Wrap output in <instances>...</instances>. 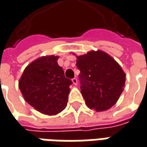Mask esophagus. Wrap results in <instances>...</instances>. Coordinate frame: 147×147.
Here are the masks:
<instances>
[{"mask_svg":"<svg viewBox=\"0 0 147 147\" xmlns=\"http://www.w3.org/2000/svg\"><path fill=\"white\" fill-rule=\"evenodd\" d=\"M72 83H73L75 85H76V84H78V80H77V79L76 78V77L72 79Z\"/></svg>","mask_w":147,"mask_h":147,"instance_id":"1","label":"esophagus"}]
</instances>
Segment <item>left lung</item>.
Instances as JSON below:
<instances>
[{
	"label": "left lung",
	"instance_id": "obj_1",
	"mask_svg": "<svg viewBox=\"0 0 147 147\" xmlns=\"http://www.w3.org/2000/svg\"><path fill=\"white\" fill-rule=\"evenodd\" d=\"M76 58L80 90L86 105L96 111L111 108L124 90L125 73L121 67L102 50L90 51Z\"/></svg>",
	"mask_w": 147,
	"mask_h": 147
}]
</instances>
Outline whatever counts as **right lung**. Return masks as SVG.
<instances>
[{
	"instance_id": "add662e5",
	"label": "right lung",
	"mask_w": 147,
	"mask_h": 147,
	"mask_svg": "<svg viewBox=\"0 0 147 147\" xmlns=\"http://www.w3.org/2000/svg\"><path fill=\"white\" fill-rule=\"evenodd\" d=\"M58 56H44L25 68L18 87L25 101L40 113L58 114L67 104L69 86L72 81L66 78L58 64Z\"/></svg>"
}]
</instances>
